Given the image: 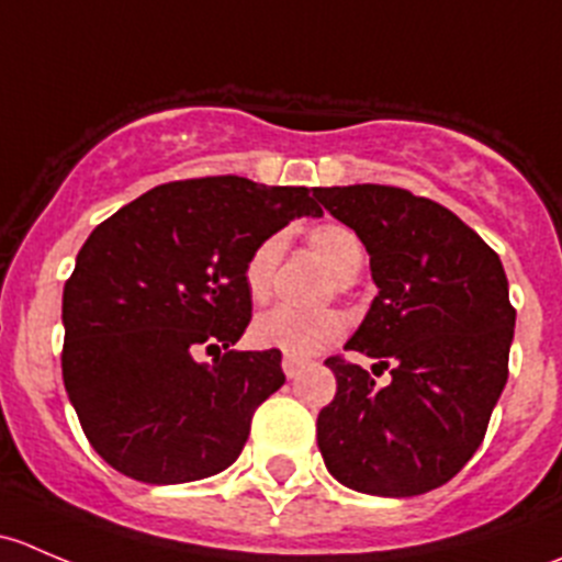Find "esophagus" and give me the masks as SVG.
<instances>
[{
  "label": "esophagus",
  "instance_id": "obj_1",
  "mask_svg": "<svg viewBox=\"0 0 562 562\" xmlns=\"http://www.w3.org/2000/svg\"><path fill=\"white\" fill-rule=\"evenodd\" d=\"M302 367H304L302 359H293V356H285V359H282V372H285L288 378H296Z\"/></svg>",
  "mask_w": 562,
  "mask_h": 562
}]
</instances>
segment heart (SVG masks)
<instances>
[{
	"label": "heart",
	"mask_w": 562,
	"mask_h": 562,
	"mask_svg": "<svg viewBox=\"0 0 562 562\" xmlns=\"http://www.w3.org/2000/svg\"><path fill=\"white\" fill-rule=\"evenodd\" d=\"M307 245L326 260L328 269L339 277L337 288L345 291L348 280H353L364 266V245L359 234L342 223H321L307 231ZM288 239L282 231L260 239L249 252L245 263V288L255 304H263L274 288L277 269L285 255ZM348 328L342 313L337 310H321V313H299L291 307L266 310L252 321V342L258 348L280 350L293 359H310L321 350L339 342Z\"/></svg>",
	"instance_id": "1"
}]
</instances>
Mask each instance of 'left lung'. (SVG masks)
Masks as SVG:
<instances>
[{
  "mask_svg": "<svg viewBox=\"0 0 562 562\" xmlns=\"http://www.w3.org/2000/svg\"><path fill=\"white\" fill-rule=\"evenodd\" d=\"M370 252L378 296L345 350L391 370L386 386L331 356L337 394L317 449L339 484L413 497L468 464L508 381L517 310L497 252L454 212L400 187H315Z\"/></svg>",
  "mask_w": 562,
  "mask_h": 562,
  "instance_id": "left-lung-1",
  "label": "left lung"
}]
</instances>
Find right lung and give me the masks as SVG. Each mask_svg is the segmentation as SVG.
<instances>
[{
	"mask_svg": "<svg viewBox=\"0 0 562 562\" xmlns=\"http://www.w3.org/2000/svg\"><path fill=\"white\" fill-rule=\"evenodd\" d=\"M315 190L241 176L168 181L83 241L61 296V378L92 449L144 484H184L241 454L285 383L280 350H231L252 317L245 263ZM198 347L217 349L212 366Z\"/></svg>",
	"mask_w": 562,
	"mask_h": 562,
	"instance_id": "1",
	"label": "right lung"
}]
</instances>
